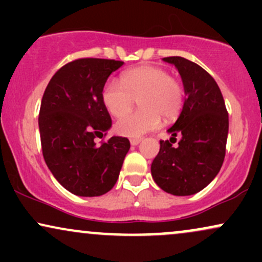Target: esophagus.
<instances>
[{
    "instance_id": "esophagus-1",
    "label": "esophagus",
    "mask_w": 262,
    "mask_h": 262,
    "mask_svg": "<svg viewBox=\"0 0 262 262\" xmlns=\"http://www.w3.org/2000/svg\"><path fill=\"white\" fill-rule=\"evenodd\" d=\"M139 143H140L139 138H133V139H130L132 145H138V144H139Z\"/></svg>"
}]
</instances>
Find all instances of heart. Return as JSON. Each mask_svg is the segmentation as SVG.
<instances>
[{"instance_id":"1","label":"heart","mask_w":262,"mask_h":262,"mask_svg":"<svg viewBox=\"0 0 262 262\" xmlns=\"http://www.w3.org/2000/svg\"><path fill=\"white\" fill-rule=\"evenodd\" d=\"M137 99L141 110L125 116ZM102 100L112 116H125L116 124L119 134L140 138L158 128L161 117L169 121L177 116L183 103V87L165 69L144 65L125 71L121 82L108 81L102 91Z\"/></svg>"}]
</instances>
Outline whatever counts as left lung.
Segmentation results:
<instances>
[{
  "label": "left lung",
  "instance_id": "1",
  "mask_svg": "<svg viewBox=\"0 0 262 262\" xmlns=\"http://www.w3.org/2000/svg\"><path fill=\"white\" fill-rule=\"evenodd\" d=\"M185 87L182 112L151 164V176L161 189L175 196H191L208 186L218 175L225 156L229 117L221 90L210 75L196 62L169 56ZM181 136L173 147L176 137Z\"/></svg>",
  "mask_w": 262,
  "mask_h": 262
}]
</instances>
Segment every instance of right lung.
<instances>
[{
    "label": "right lung",
    "mask_w": 262,
    "mask_h": 262,
    "mask_svg": "<svg viewBox=\"0 0 262 262\" xmlns=\"http://www.w3.org/2000/svg\"><path fill=\"white\" fill-rule=\"evenodd\" d=\"M123 61L82 58L68 62L48 83L39 111L44 160L62 187L82 197L102 196L113 188L130 143L96 138L112 125L103 100L104 83Z\"/></svg>",
    "instance_id": "obj_1"
}]
</instances>
